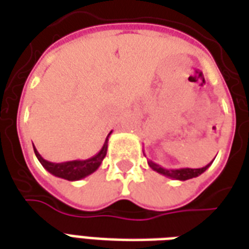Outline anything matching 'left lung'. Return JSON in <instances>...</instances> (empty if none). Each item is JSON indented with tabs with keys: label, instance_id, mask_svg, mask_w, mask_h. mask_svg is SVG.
Returning <instances> with one entry per match:
<instances>
[{
	"label": "left lung",
	"instance_id": "8db88e82",
	"mask_svg": "<svg viewBox=\"0 0 249 249\" xmlns=\"http://www.w3.org/2000/svg\"><path fill=\"white\" fill-rule=\"evenodd\" d=\"M211 164L212 162L208 163L207 166L201 167V168H163V167H160L157 163H154L152 160H148V166L151 167L154 171L159 172V174H162V175L167 178L177 179V180H188V179H192V178L199 177Z\"/></svg>",
	"mask_w": 249,
	"mask_h": 249
}]
</instances>
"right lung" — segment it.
Returning a JSON list of instances; mask_svg holds the SVG:
<instances>
[{"label": "right lung", "instance_id": "1", "mask_svg": "<svg viewBox=\"0 0 249 249\" xmlns=\"http://www.w3.org/2000/svg\"><path fill=\"white\" fill-rule=\"evenodd\" d=\"M110 134H111V131H110ZM110 134L107 135L106 141L103 143V147L101 148V151L95 154L94 157L85 159V160H70V162L53 163L46 160V159H43L39 155V152L37 151L36 147L33 146V148H34V152H36V157H37V159L42 164L45 170H48L54 177L62 178V179L74 182V180H81L83 178L89 177L94 171H97L98 167L101 166V163H102V160L106 157L107 143H108Z\"/></svg>", "mask_w": 249, "mask_h": 249}]
</instances>
